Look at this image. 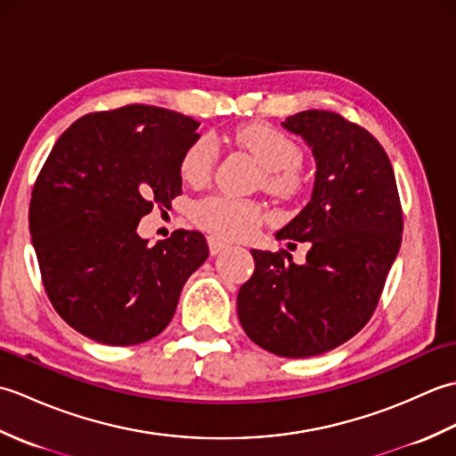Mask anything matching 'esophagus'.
<instances>
[{
    "instance_id": "obj_1",
    "label": "esophagus",
    "mask_w": 456,
    "mask_h": 456,
    "mask_svg": "<svg viewBox=\"0 0 456 456\" xmlns=\"http://www.w3.org/2000/svg\"><path fill=\"white\" fill-rule=\"evenodd\" d=\"M208 245H209V253H211V255H219V253H223V250L229 248L227 240H223V239H219V237H216V235L208 237Z\"/></svg>"
}]
</instances>
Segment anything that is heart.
<instances>
[{
	"mask_svg": "<svg viewBox=\"0 0 456 456\" xmlns=\"http://www.w3.org/2000/svg\"><path fill=\"white\" fill-rule=\"evenodd\" d=\"M235 141L250 151L266 168V188L280 196H297L305 188L302 147L289 134L268 123H248L233 133ZM217 164V147L208 134H201L183 151L180 174L191 186L206 183ZM201 229L223 239H240L266 221V211L255 201L225 193L200 200L191 211Z\"/></svg>",
	"mask_w": 456,
	"mask_h": 456,
	"instance_id": "obj_1",
	"label": "heart"
}]
</instances>
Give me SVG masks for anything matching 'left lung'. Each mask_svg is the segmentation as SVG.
Returning <instances> with one entry per match:
<instances>
[{
    "label": "left lung",
    "instance_id": "8db88e82",
    "mask_svg": "<svg viewBox=\"0 0 456 456\" xmlns=\"http://www.w3.org/2000/svg\"><path fill=\"white\" fill-rule=\"evenodd\" d=\"M317 162L312 201L276 239L309 240L305 263L286 248L250 250L255 274L239 289L245 333L288 358L323 354L370 322L402 245L403 213L388 154L335 111L309 110L284 123Z\"/></svg>",
    "mask_w": 456,
    "mask_h": 456
}]
</instances>
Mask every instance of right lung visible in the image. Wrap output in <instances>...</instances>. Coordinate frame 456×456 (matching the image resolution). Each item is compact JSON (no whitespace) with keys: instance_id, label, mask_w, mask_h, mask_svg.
I'll use <instances>...</instances> for the list:
<instances>
[{"instance_id":"right-lung-1","label":"right lung","mask_w":456,"mask_h":456,"mask_svg":"<svg viewBox=\"0 0 456 456\" xmlns=\"http://www.w3.org/2000/svg\"><path fill=\"white\" fill-rule=\"evenodd\" d=\"M200 123L131 103L88 113L53 147L35 180L28 229L56 314L94 341L127 346L162 333L209 248L178 229L149 247L137 233L152 206L182 193L180 160Z\"/></svg>"}]
</instances>
